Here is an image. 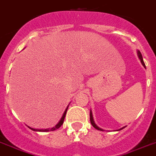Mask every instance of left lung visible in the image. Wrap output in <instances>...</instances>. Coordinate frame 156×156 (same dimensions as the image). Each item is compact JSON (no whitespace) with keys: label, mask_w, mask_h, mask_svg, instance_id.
Wrapping results in <instances>:
<instances>
[{"label":"left lung","mask_w":156,"mask_h":156,"mask_svg":"<svg viewBox=\"0 0 156 156\" xmlns=\"http://www.w3.org/2000/svg\"><path fill=\"white\" fill-rule=\"evenodd\" d=\"M137 54H138V57H139V58H140V62H141L142 65H143L145 69H146L145 64H144V61H143V58H142L141 53H140V51H138ZM90 121H91V125H92L93 127L95 128L96 129L101 130V131H102V129H100V128H99V127H98V126H97L96 125H95V123H94V120H93V117H92V113H91V112H90ZM122 129H123V128H122Z\"/></svg>","instance_id":"8db88e82"}]
</instances>
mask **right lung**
I'll use <instances>...</instances> for the list:
<instances>
[{"instance_id": "obj_1", "label": "right lung", "mask_w": 156, "mask_h": 156, "mask_svg": "<svg viewBox=\"0 0 156 156\" xmlns=\"http://www.w3.org/2000/svg\"><path fill=\"white\" fill-rule=\"evenodd\" d=\"M67 110H68V107H67V108H66V110H65V113H64L63 116H62V119H61V121H60V122H59V123H58V125H57V126H55V127L52 128V129H32V128H30V127H29V128H30V129L34 130V131H38V132H48V131H54V130L58 129H59V128L61 127V126H62V124L64 123V120H65V114H66V112H67Z\"/></svg>"}]
</instances>
